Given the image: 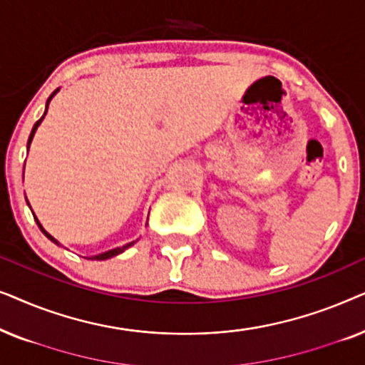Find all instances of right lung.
Listing matches in <instances>:
<instances>
[{
  "label": "right lung",
  "instance_id": "1",
  "mask_svg": "<svg viewBox=\"0 0 365 365\" xmlns=\"http://www.w3.org/2000/svg\"><path fill=\"white\" fill-rule=\"evenodd\" d=\"M56 91H58V89H56ZM56 91H54V93L51 94V96H49V98H48V103H46V111H48V104H49V101H51V98L54 96V94H56ZM46 111H44V114H43V118H41V119H38V121H36V124H34V126H33V131H31V134H29V139H28V148H29V144H31V139H33V136H34V133H36V129H38V126H39V124H41V121H43V119H44V116H46ZM34 219H36V217H34ZM36 222H38V226H39V229H41V231L44 232V236H46L48 239H51V241H53V242H56V244H58V241H56V239H54V237L51 236V234H48L46 231H44V229H43V226H41V224H39V221H38V219H36ZM133 244H134V242H129V244H126V246H123V247H116V249H111V251H108V252H103V254H98V256H93V257H89V259H93V261H104V259H109V257H113V256H118V254H119V252H123V251H124V249L131 247V246H133Z\"/></svg>",
  "mask_w": 365,
  "mask_h": 365
}]
</instances>
